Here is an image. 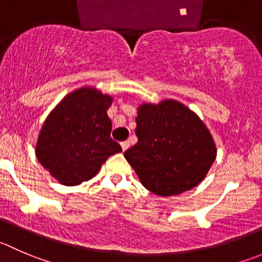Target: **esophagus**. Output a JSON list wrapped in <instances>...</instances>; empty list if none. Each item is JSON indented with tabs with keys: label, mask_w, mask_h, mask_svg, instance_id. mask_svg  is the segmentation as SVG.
I'll use <instances>...</instances> for the list:
<instances>
[{
	"label": "esophagus",
	"mask_w": 262,
	"mask_h": 262,
	"mask_svg": "<svg viewBox=\"0 0 262 262\" xmlns=\"http://www.w3.org/2000/svg\"><path fill=\"white\" fill-rule=\"evenodd\" d=\"M121 148H123V151H126V149L129 148V146H130V142L129 141H124V142H121Z\"/></svg>",
	"instance_id": "1"
}]
</instances>
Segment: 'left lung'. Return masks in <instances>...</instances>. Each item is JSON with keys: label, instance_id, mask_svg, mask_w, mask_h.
Returning <instances> with one entry per match:
<instances>
[{"label": "left lung", "instance_id": "8db88e82", "mask_svg": "<svg viewBox=\"0 0 262 262\" xmlns=\"http://www.w3.org/2000/svg\"><path fill=\"white\" fill-rule=\"evenodd\" d=\"M138 142L124 154L142 184L162 197L199 185L216 159L211 133L194 111L175 100L142 103Z\"/></svg>", "mask_w": 262, "mask_h": 262}]
</instances>
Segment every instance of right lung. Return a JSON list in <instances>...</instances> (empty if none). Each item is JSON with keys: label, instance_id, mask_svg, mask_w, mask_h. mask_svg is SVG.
<instances>
[{"label": "right lung", "instance_id": "add662e5", "mask_svg": "<svg viewBox=\"0 0 262 262\" xmlns=\"http://www.w3.org/2000/svg\"><path fill=\"white\" fill-rule=\"evenodd\" d=\"M114 98L95 87L67 95L48 114L38 134L35 156L56 180L78 185L92 179L121 147L110 137L107 108Z\"/></svg>", "mask_w": 262, "mask_h": 262}]
</instances>
